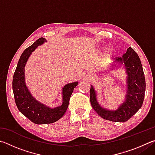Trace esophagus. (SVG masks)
<instances>
[{"label":"esophagus","instance_id":"34e87169","mask_svg":"<svg viewBox=\"0 0 155 155\" xmlns=\"http://www.w3.org/2000/svg\"><path fill=\"white\" fill-rule=\"evenodd\" d=\"M91 77H92V76H91V74L90 72H85L83 74V77L85 78V79H87V80H90V78H91Z\"/></svg>","mask_w":155,"mask_h":155}]
</instances>
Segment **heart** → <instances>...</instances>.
Instances as JSON below:
<instances>
[{"label":"heart","mask_w":155,"mask_h":155,"mask_svg":"<svg viewBox=\"0 0 155 155\" xmlns=\"http://www.w3.org/2000/svg\"><path fill=\"white\" fill-rule=\"evenodd\" d=\"M104 49V47H103V48H101L99 49V51H103V50ZM112 53H113V51H112V49L111 48H108L107 50V51H106V56L107 57H110L112 54Z\"/></svg>","instance_id":"obj_1"}]
</instances>
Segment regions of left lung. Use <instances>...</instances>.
Listing matches in <instances>:
<instances>
[{
    "mask_svg": "<svg viewBox=\"0 0 155 155\" xmlns=\"http://www.w3.org/2000/svg\"><path fill=\"white\" fill-rule=\"evenodd\" d=\"M124 65L127 73V92L125 101L115 110L104 109L97 101V93L92 85L90 88V102L93 109L103 119L115 122H124L129 120L142 106L146 91V80L142 65L138 54L129 47L122 57L111 64L110 70Z\"/></svg>",
    "mask_w": 155,
    "mask_h": 155,
    "instance_id": "obj_1",
    "label": "left lung"
}]
</instances>
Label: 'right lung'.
<instances>
[{
  "label": "right lung",
  "mask_w": 155,
  "mask_h": 155,
  "mask_svg": "<svg viewBox=\"0 0 155 155\" xmlns=\"http://www.w3.org/2000/svg\"><path fill=\"white\" fill-rule=\"evenodd\" d=\"M46 41L45 38H40L25 50L18 61L12 82L15 102L18 110L37 124H51L61 118L66 111L70 96L78 83V81H75L68 83L63 87L61 105L54 108L40 103L32 96L26 85L25 68L32 52Z\"/></svg>",
  "instance_id": "add662e5"
}]
</instances>
